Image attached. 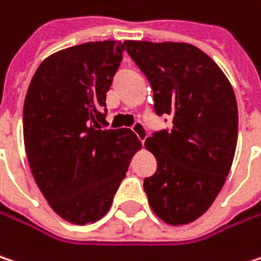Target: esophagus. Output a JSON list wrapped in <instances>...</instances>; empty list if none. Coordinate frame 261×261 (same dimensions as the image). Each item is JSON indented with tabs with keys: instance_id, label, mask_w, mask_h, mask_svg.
<instances>
[{
	"instance_id": "esophagus-1",
	"label": "esophagus",
	"mask_w": 261,
	"mask_h": 261,
	"mask_svg": "<svg viewBox=\"0 0 261 261\" xmlns=\"http://www.w3.org/2000/svg\"><path fill=\"white\" fill-rule=\"evenodd\" d=\"M131 130H133V133L139 137V140H140L142 143H145L146 137H147V131H146L145 125H143L142 122H136V124L131 127Z\"/></svg>"
}]
</instances>
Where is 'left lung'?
Returning <instances> with one entry per match:
<instances>
[{
    "mask_svg": "<svg viewBox=\"0 0 261 261\" xmlns=\"http://www.w3.org/2000/svg\"><path fill=\"white\" fill-rule=\"evenodd\" d=\"M124 44L153 90L156 115L173 119L171 130L155 131L145 142L158 164L143 181L149 205L168 224L191 223L211 207L232 167L238 140L233 88L195 45Z\"/></svg>",
    "mask_w": 261,
    "mask_h": 261,
    "instance_id": "obj_1",
    "label": "left lung"
}]
</instances>
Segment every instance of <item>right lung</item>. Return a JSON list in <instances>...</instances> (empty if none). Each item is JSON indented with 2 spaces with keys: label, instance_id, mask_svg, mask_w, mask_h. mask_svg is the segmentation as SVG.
Segmentation results:
<instances>
[{
  "label": "right lung",
  "instance_id": "right-lung-1",
  "mask_svg": "<svg viewBox=\"0 0 261 261\" xmlns=\"http://www.w3.org/2000/svg\"><path fill=\"white\" fill-rule=\"evenodd\" d=\"M124 50L122 42L97 41L51 54L24 97L32 176L54 213L73 224L97 222L109 211L140 146L128 128H105L106 93Z\"/></svg>",
  "mask_w": 261,
  "mask_h": 261
}]
</instances>
